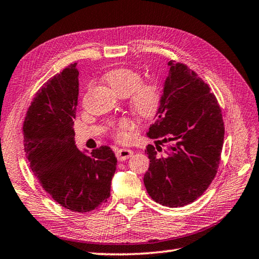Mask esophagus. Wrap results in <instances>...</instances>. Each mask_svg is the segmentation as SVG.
<instances>
[{
    "mask_svg": "<svg viewBox=\"0 0 259 259\" xmlns=\"http://www.w3.org/2000/svg\"><path fill=\"white\" fill-rule=\"evenodd\" d=\"M134 151L129 149V148H120L115 151L116 158H118L120 161H124L129 158V157L133 156Z\"/></svg>",
    "mask_w": 259,
    "mask_h": 259,
    "instance_id": "34e87169",
    "label": "esophagus"
}]
</instances>
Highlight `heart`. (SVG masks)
Segmentation results:
<instances>
[{"label": "heart", "mask_w": 259, "mask_h": 259, "mask_svg": "<svg viewBox=\"0 0 259 259\" xmlns=\"http://www.w3.org/2000/svg\"><path fill=\"white\" fill-rule=\"evenodd\" d=\"M104 80L114 93L130 96V105L135 112L144 119H151L158 112L161 103V90L156 82L143 83L139 72L128 67L114 68L104 75ZM134 126L128 118L112 123L113 135L118 140L126 138V131Z\"/></svg>", "instance_id": "1"}]
</instances>
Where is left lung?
Instances as JSON below:
<instances>
[{
	"label": "left lung",
	"instance_id": "1",
	"mask_svg": "<svg viewBox=\"0 0 259 259\" xmlns=\"http://www.w3.org/2000/svg\"><path fill=\"white\" fill-rule=\"evenodd\" d=\"M167 65L160 108L147 133L157 141L145 150L150 163L144 183L157 203L177 207L194 202L214 179L225 125L209 85L184 64Z\"/></svg>",
	"mask_w": 259,
	"mask_h": 259
}]
</instances>
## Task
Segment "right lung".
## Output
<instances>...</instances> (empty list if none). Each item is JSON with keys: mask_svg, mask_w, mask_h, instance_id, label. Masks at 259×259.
I'll return each mask as SVG.
<instances>
[{"mask_svg": "<svg viewBox=\"0 0 259 259\" xmlns=\"http://www.w3.org/2000/svg\"><path fill=\"white\" fill-rule=\"evenodd\" d=\"M76 65L70 64L35 94L23 123L24 151L44 190L65 209L86 213L109 199L118 160L108 146L89 155L75 145Z\"/></svg>", "mask_w": 259, "mask_h": 259, "instance_id": "right-lung-1", "label": "right lung"}]
</instances>
